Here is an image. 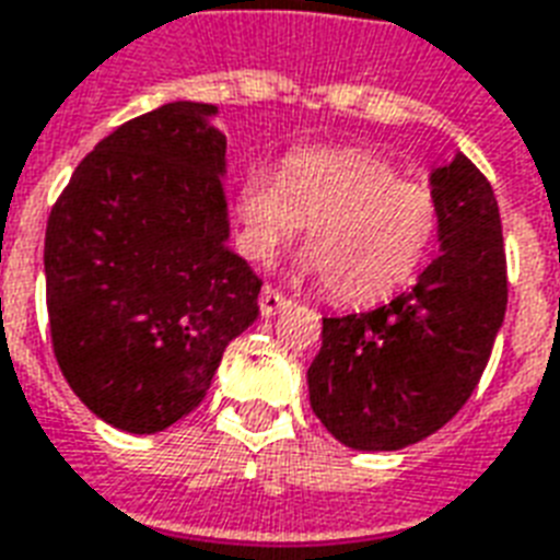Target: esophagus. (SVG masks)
Here are the masks:
<instances>
[{
	"label": "esophagus",
	"mask_w": 560,
	"mask_h": 560,
	"mask_svg": "<svg viewBox=\"0 0 560 560\" xmlns=\"http://www.w3.org/2000/svg\"><path fill=\"white\" fill-rule=\"evenodd\" d=\"M293 302H290L284 293H279L276 288H264L261 299H258V308H261V317H276L284 308H290Z\"/></svg>",
	"instance_id": "1"
}]
</instances>
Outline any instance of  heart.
Instances as JSON below:
<instances>
[{"mask_svg": "<svg viewBox=\"0 0 560 560\" xmlns=\"http://www.w3.org/2000/svg\"><path fill=\"white\" fill-rule=\"evenodd\" d=\"M241 246L258 261L308 223L302 270L340 302H375L413 279L441 225L438 199L364 149H299L279 170L252 166L237 187Z\"/></svg>", "mask_w": 560, "mask_h": 560, "instance_id": "heart-1", "label": "heart"}]
</instances>
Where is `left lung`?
Here are the masks:
<instances>
[{
  "instance_id": "8db88e82",
  "label": "left lung",
  "mask_w": 560,
  "mask_h": 560,
  "mask_svg": "<svg viewBox=\"0 0 560 560\" xmlns=\"http://www.w3.org/2000/svg\"><path fill=\"white\" fill-rule=\"evenodd\" d=\"M441 255L408 293L366 314L323 317L311 408L349 450L394 452L443 429L476 390L508 305L493 187L467 155L429 176Z\"/></svg>"
}]
</instances>
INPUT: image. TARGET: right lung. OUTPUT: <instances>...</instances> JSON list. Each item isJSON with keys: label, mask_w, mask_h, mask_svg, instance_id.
Wrapping results in <instances>:
<instances>
[{"label": "right lung", "mask_w": 560, "mask_h": 560, "mask_svg": "<svg viewBox=\"0 0 560 560\" xmlns=\"http://www.w3.org/2000/svg\"><path fill=\"white\" fill-rule=\"evenodd\" d=\"M217 105L166 102L96 143L43 246L52 347L72 394L128 434L202 402L258 317L261 279L229 246Z\"/></svg>", "instance_id": "add662e5"}]
</instances>
